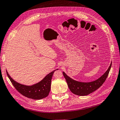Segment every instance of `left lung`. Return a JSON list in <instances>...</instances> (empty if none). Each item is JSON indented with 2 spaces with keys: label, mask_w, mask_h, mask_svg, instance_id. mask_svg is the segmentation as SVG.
<instances>
[{
  "label": "left lung",
  "mask_w": 120,
  "mask_h": 120,
  "mask_svg": "<svg viewBox=\"0 0 120 120\" xmlns=\"http://www.w3.org/2000/svg\"><path fill=\"white\" fill-rule=\"evenodd\" d=\"M111 66L112 62L107 70L105 72L104 75L97 80L90 82H78L70 78L64 72H63V74L66 79L68 87L71 92L79 96H85L96 91L104 84L108 76Z\"/></svg>",
  "instance_id": "8db88e82"
}]
</instances>
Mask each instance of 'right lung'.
<instances>
[{
	"instance_id": "obj_1",
	"label": "right lung",
	"mask_w": 120,
	"mask_h": 120,
	"mask_svg": "<svg viewBox=\"0 0 120 120\" xmlns=\"http://www.w3.org/2000/svg\"><path fill=\"white\" fill-rule=\"evenodd\" d=\"M56 70L48 74L40 82L32 85H26L20 84L14 80L9 75L7 71H6V73L13 85L22 95L34 100H40L49 95L51 88V79L54 72Z\"/></svg>"
}]
</instances>
